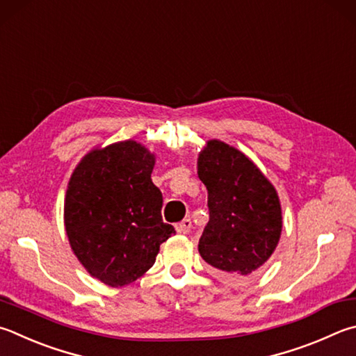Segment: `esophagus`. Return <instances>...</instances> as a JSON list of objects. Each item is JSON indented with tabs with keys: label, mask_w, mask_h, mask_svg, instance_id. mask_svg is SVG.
<instances>
[{
	"label": "esophagus",
	"mask_w": 356,
	"mask_h": 356,
	"mask_svg": "<svg viewBox=\"0 0 356 356\" xmlns=\"http://www.w3.org/2000/svg\"><path fill=\"white\" fill-rule=\"evenodd\" d=\"M191 219L190 218H186V219H184V221H180L179 224H176V230L179 232V234H188L190 232V229H191Z\"/></svg>",
	"instance_id": "obj_1"
}]
</instances>
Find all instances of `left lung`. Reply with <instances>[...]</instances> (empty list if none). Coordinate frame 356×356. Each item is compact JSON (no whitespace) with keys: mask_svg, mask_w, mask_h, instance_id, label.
I'll use <instances>...</instances> for the list:
<instances>
[{"mask_svg":"<svg viewBox=\"0 0 356 356\" xmlns=\"http://www.w3.org/2000/svg\"><path fill=\"white\" fill-rule=\"evenodd\" d=\"M197 176L209 193L210 219L199 254L232 279L255 274L282 235V207L274 185L241 151L219 140L199 154Z\"/></svg>","mask_w":356,"mask_h":356,"instance_id":"1","label":"left lung"}]
</instances>
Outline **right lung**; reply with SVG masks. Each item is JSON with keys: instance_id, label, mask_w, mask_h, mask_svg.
I'll list each match as a JSON object with an SVG mask.
<instances>
[{"instance_id": "add662e5", "label": "right lung", "mask_w": 356, "mask_h": 356, "mask_svg": "<svg viewBox=\"0 0 356 356\" xmlns=\"http://www.w3.org/2000/svg\"><path fill=\"white\" fill-rule=\"evenodd\" d=\"M154 165V154L126 140L90 151L70 177L63 209L70 245L87 273L108 286L140 279L176 234L161 219Z\"/></svg>"}]
</instances>
